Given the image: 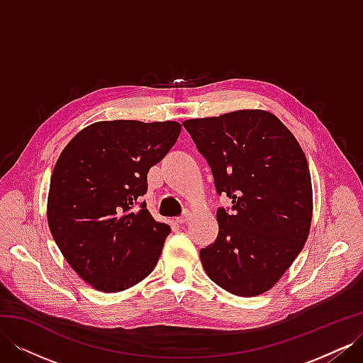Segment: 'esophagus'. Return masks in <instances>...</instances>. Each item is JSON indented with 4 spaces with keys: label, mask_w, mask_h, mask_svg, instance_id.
<instances>
[{
    "label": "esophagus",
    "mask_w": 363,
    "mask_h": 363,
    "mask_svg": "<svg viewBox=\"0 0 363 363\" xmlns=\"http://www.w3.org/2000/svg\"><path fill=\"white\" fill-rule=\"evenodd\" d=\"M191 216H192V213H191L189 211H184L183 215L177 219V223H179V224H186V223H188L189 219H191Z\"/></svg>",
    "instance_id": "1"
}]
</instances>
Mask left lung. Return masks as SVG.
Returning <instances> with one entry per match:
<instances>
[{"instance_id":"1","label":"left lung","mask_w":363,"mask_h":363,"mask_svg":"<svg viewBox=\"0 0 363 363\" xmlns=\"http://www.w3.org/2000/svg\"><path fill=\"white\" fill-rule=\"evenodd\" d=\"M206 157L216 192V240L200 250L206 274L239 296L269 291L309 236L312 182L298 140L265 111H236L183 123Z\"/></svg>"}]
</instances>
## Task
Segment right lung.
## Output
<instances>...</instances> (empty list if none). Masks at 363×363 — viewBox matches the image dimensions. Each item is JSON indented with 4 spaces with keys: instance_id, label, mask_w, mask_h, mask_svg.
<instances>
[{
    "instance_id": "obj_1",
    "label": "right lung",
    "mask_w": 363,
    "mask_h": 363,
    "mask_svg": "<svg viewBox=\"0 0 363 363\" xmlns=\"http://www.w3.org/2000/svg\"><path fill=\"white\" fill-rule=\"evenodd\" d=\"M175 121H100L77 133L54 167L47 216L63 257L101 292L135 286L155 269L171 227L140 196L174 147Z\"/></svg>"
}]
</instances>
